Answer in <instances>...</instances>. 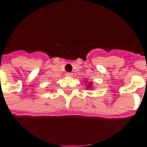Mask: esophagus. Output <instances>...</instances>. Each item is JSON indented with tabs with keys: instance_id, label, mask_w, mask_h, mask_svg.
Returning <instances> with one entry per match:
<instances>
[{
	"instance_id": "34e87169",
	"label": "esophagus",
	"mask_w": 147,
	"mask_h": 147,
	"mask_svg": "<svg viewBox=\"0 0 147 147\" xmlns=\"http://www.w3.org/2000/svg\"><path fill=\"white\" fill-rule=\"evenodd\" d=\"M65 75H66V76H70V77H71V76H72L73 73H71V72H67Z\"/></svg>"
}]
</instances>
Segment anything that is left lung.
Masks as SVG:
<instances>
[{"label":"left lung","mask_w":147,"mask_h":147,"mask_svg":"<svg viewBox=\"0 0 147 147\" xmlns=\"http://www.w3.org/2000/svg\"><path fill=\"white\" fill-rule=\"evenodd\" d=\"M91 86H92V82H89L88 85V88H91Z\"/></svg>","instance_id":"obj_1"}]
</instances>
